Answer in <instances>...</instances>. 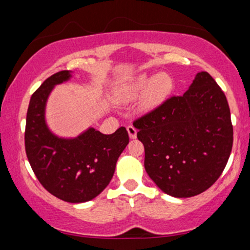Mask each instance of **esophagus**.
Here are the masks:
<instances>
[{"label":"esophagus","instance_id":"obj_1","mask_svg":"<svg viewBox=\"0 0 250 250\" xmlns=\"http://www.w3.org/2000/svg\"><path fill=\"white\" fill-rule=\"evenodd\" d=\"M126 130H128V133H129V137L131 138V139H135L137 138V129L134 128L133 125H129L128 128H126Z\"/></svg>","mask_w":250,"mask_h":250}]
</instances>
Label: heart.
Masks as SVG:
<instances>
[{"label": "heart", "instance_id": "obj_1", "mask_svg": "<svg viewBox=\"0 0 250 250\" xmlns=\"http://www.w3.org/2000/svg\"><path fill=\"white\" fill-rule=\"evenodd\" d=\"M172 89V80L167 74H156L150 77L140 74L126 78L119 83L116 88V99L120 103H129L138 98L143 91V107L152 109L167 98Z\"/></svg>", "mask_w": 250, "mask_h": 250}]
</instances>
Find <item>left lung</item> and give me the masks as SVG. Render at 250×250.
Masks as SVG:
<instances>
[{
    "mask_svg": "<svg viewBox=\"0 0 250 250\" xmlns=\"http://www.w3.org/2000/svg\"><path fill=\"white\" fill-rule=\"evenodd\" d=\"M145 146V167L162 191L191 197L209 188L225 168L232 147L226 96L206 71L183 96H173L133 122Z\"/></svg>",
    "mask_w": 250,
    "mask_h": 250,
    "instance_id": "left-lung-1",
    "label": "left lung"
}]
</instances>
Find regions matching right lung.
I'll return each instance as SVG.
<instances>
[{
	"label": "right lung",
	"instance_id": "obj_1",
	"mask_svg": "<svg viewBox=\"0 0 250 250\" xmlns=\"http://www.w3.org/2000/svg\"><path fill=\"white\" fill-rule=\"evenodd\" d=\"M70 77L69 70L58 71L33 94L26 116L25 150L33 172L50 194L68 203H83L107 188L129 135L125 126L112 134L94 128L76 138L54 134L46 124V104L54 87Z\"/></svg>",
	"mask_w": 250,
	"mask_h": 250
}]
</instances>
